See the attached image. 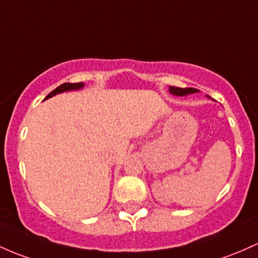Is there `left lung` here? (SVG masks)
<instances>
[{
    "instance_id": "left-lung-1",
    "label": "left lung",
    "mask_w": 258,
    "mask_h": 258,
    "mask_svg": "<svg viewBox=\"0 0 258 258\" xmlns=\"http://www.w3.org/2000/svg\"><path fill=\"white\" fill-rule=\"evenodd\" d=\"M197 89L195 88H179V87H170V93L174 95H179V97H182V95L192 94V93H196Z\"/></svg>"
}]
</instances>
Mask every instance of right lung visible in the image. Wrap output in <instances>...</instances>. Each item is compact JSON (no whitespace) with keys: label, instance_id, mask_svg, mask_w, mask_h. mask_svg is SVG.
Wrapping results in <instances>:
<instances>
[{"label":"right lung","instance_id":"obj_1","mask_svg":"<svg viewBox=\"0 0 258 258\" xmlns=\"http://www.w3.org/2000/svg\"><path fill=\"white\" fill-rule=\"evenodd\" d=\"M82 87H83V83H82V82H79V83H63V84H61V86H58L57 88H56V89H53L52 92H51L50 94L47 95V97L45 98V99H47V98H51V97H53V95L58 94V93H62V92H67V90L81 89Z\"/></svg>","mask_w":258,"mask_h":258}]
</instances>
